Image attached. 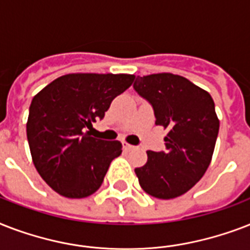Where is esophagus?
Here are the masks:
<instances>
[{
    "mask_svg": "<svg viewBox=\"0 0 250 250\" xmlns=\"http://www.w3.org/2000/svg\"><path fill=\"white\" fill-rule=\"evenodd\" d=\"M123 148H125V150H133L136 146H133V145L131 144H127V143H123Z\"/></svg>",
    "mask_w": 250,
    "mask_h": 250,
    "instance_id": "1",
    "label": "esophagus"
}]
</instances>
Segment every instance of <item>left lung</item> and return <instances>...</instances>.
I'll use <instances>...</instances> for the list:
<instances>
[{
    "instance_id": "8db88e82",
    "label": "left lung",
    "mask_w": 250,
    "mask_h": 250,
    "mask_svg": "<svg viewBox=\"0 0 250 250\" xmlns=\"http://www.w3.org/2000/svg\"><path fill=\"white\" fill-rule=\"evenodd\" d=\"M137 94L152 105L156 125L168 131L166 150H148V162L135 168L141 188L153 197L182 196L204 176L213 157L219 121L211 96L183 76H137Z\"/></svg>"
}]
</instances>
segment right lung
Wrapping results in <instances>:
<instances>
[{"instance_id":"right-lung-1","label":"right lung","mask_w":250,"mask_h":250,"mask_svg":"<svg viewBox=\"0 0 250 250\" xmlns=\"http://www.w3.org/2000/svg\"><path fill=\"white\" fill-rule=\"evenodd\" d=\"M133 79L127 74H68L33 97L27 139L33 165L52 189L83 198L101 187L122 144L92 137L86 129L104 119L111 101Z\"/></svg>"}]
</instances>
